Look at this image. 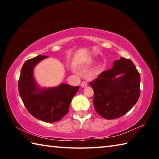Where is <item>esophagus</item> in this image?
I'll return each mask as SVG.
<instances>
[{
	"label": "esophagus",
	"mask_w": 159,
	"mask_h": 159,
	"mask_svg": "<svg viewBox=\"0 0 159 159\" xmlns=\"http://www.w3.org/2000/svg\"><path fill=\"white\" fill-rule=\"evenodd\" d=\"M80 86H81L82 88H85L88 86V83L85 81H83L81 83H80Z\"/></svg>",
	"instance_id": "34e87169"
}]
</instances>
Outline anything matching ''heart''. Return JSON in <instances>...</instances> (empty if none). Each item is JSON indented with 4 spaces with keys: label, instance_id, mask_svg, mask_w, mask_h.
<instances>
[{
    "label": "heart",
    "instance_id": "b5f03b06",
    "mask_svg": "<svg viewBox=\"0 0 159 159\" xmlns=\"http://www.w3.org/2000/svg\"><path fill=\"white\" fill-rule=\"evenodd\" d=\"M92 63H93V61L92 60H90V61H88V64H92Z\"/></svg>",
    "mask_w": 159,
    "mask_h": 159
}]
</instances>
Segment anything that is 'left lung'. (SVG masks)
Instances as JSON below:
<instances>
[{"mask_svg":"<svg viewBox=\"0 0 159 159\" xmlns=\"http://www.w3.org/2000/svg\"><path fill=\"white\" fill-rule=\"evenodd\" d=\"M90 84L96 112L109 120L130 111L140 95V74L133 61L124 57L114 61L111 69L102 72Z\"/></svg>","mask_w":159,"mask_h":159,"instance_id":"obj_1","label":"left lung"}]
</instances>
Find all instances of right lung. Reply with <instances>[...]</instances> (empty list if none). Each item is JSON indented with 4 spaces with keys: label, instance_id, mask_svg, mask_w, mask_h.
<instances>
[{
    "label": "right lung",
    "instance_id": "right-lung-1",
    "mask_svg": "<svg viewBox=\"0 0 159 159\" xmlns=\"http://www.w3.org/2000/svg\"><path fill=\"white\" fill-rule=\"evenodd\" d=\"M37 57L23 64L18 82L19 93L28 111L37 119L48 123L60 120L69 111L70 103L79 87L61 83L54 88H41L34 78L36 64L47 58Z\"/></svg>",
    "mask_w": 159,
    "mask_h": 159
}]
</instances>
